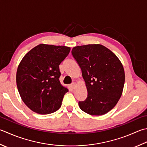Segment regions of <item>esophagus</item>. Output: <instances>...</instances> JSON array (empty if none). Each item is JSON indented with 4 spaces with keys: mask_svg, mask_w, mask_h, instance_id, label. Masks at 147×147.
Returning a JSON list of instances; mask_svg holds the SVG:
<instances>
[{
    "mask_svg": "<svg viewBox=\"0 0 147 147\" xmlns=\"http://www.w3.org/2000/svg\"><path fill=\"white\" fill-rule=\"evenodd\" d=\"M75 87H76V83L75 82L72 83L71 84V87L72 88H75Z\"/></svg>",
    "mask_w": 147,
    "mask_h": 147,
    "instance_id": "obj_1",
    "label": "esophagus"
}]
</instances>
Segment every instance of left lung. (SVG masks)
Segmentation results:
<instances>
[{
    "label": "left lung",
    "mask_w": 147,
    "mask_h": 147,
    "mask_svg": "<svg viewBox=\"0 0 147 147\" xmlns=\"http://www.w3.org/2000/svg\"><path fill=\"white\" fill-rule=\"evenodd\" d=\"M81 68L87 97L80 109L91 115H102L113 109L122 96L125 73L120 60L101 45L78 46L71 51Z\"/></svg>",
    "instance_id": "1"
}]
</instances>
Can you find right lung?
<instances>
[{"label":"right lung","instance_id":"obj_1","mask_svg":"<svg viewBox=\"0 0 147 147\" xmlns=\"http://www.w3.org/2000/svg\"><path fill=\"white\" fill-rule=\"evenodd\" d=\"M64 46L41 44L25 55L16 72V85L25 104L37 113L58 110L68 89L60 84L59 65L69 53Z\"/></svg>","mask_w":147,"mask_h":147}]
</instances>
